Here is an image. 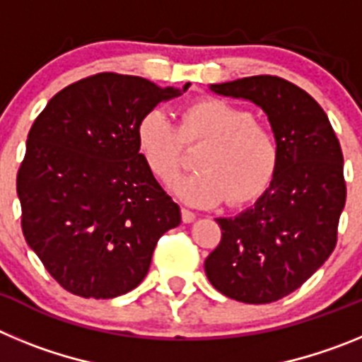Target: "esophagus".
<instances>
[{
    "label": "esophagus",
    "mask_w": 362,
    "mask_h": 362,
    "mask_svg": "<svg viewBox=\"0 0 362 362\" xmlns=\"http://www.w3.org/2000/svg\"><path fill=\"white\" fill-rule=\"evenodd\" d=\"M181 217H183L185 223H192V221L196 219V214L188 209H181Z\"/></svg>",
    "instance_id": "obj_1"
}]
</instances>
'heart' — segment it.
<instances>
[{"label":"heart","instance_id":"1","mask_svg":"<svg viewBox=\"0 0 362 362\" xmlns=\"http://www.w3.org/2000/svg\"><path fill=\"white\" fill-rule=\"evenodd\" d=\"M137 150L163 183H170L183 165V143H204L196 153L197 170L179 177L172 190L196 206H214L228 197L239 204L254 199L277 168L279 145L270 127L226 99L204 98L179 112L175 127L165 112L153 108L139 119Z\"/></svg>","mask_w":362,"mask_h":362}]
</instances>
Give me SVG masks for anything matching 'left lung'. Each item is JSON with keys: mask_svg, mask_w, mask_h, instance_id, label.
Wrapping results in <instances>:
<instances>
[{"mask_svg": "<svg viewBox=\"0 0 362 362\" xmlns=\"http://www.w3.org/2000/svg\"><path fill=\"white\" fill-rule=\"evenodd\" d=\"M264 110L279 145L270 187L252 206L219 217L221 243L204 261L216 290L248 305L292 293L334 252L346 201L343 152L321 105L277 76L210 85Z\"/></svg>", "mask_w": 362, "mask_h": 362, "instance_id": "8db88e82", "label": "left lung"}]
</instances>
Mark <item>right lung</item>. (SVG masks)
Instances as JSON below:
<instances>
[{
	"label": "right lung",
	"mask_w": 362,
	"mask_h": 362,
	"mask_svg": "<svg viewBox=\"0 0 362 362\" xmlns=\"http://www.w3.org/2000/svg\"><path fill=\"white\" fill-rule=\"evenodd\" d=\"M188 86L95 74L57 92L32 124L16 183L21 228L74 296L112 299L136 288L159 238L181 223L137 150L136 129Z\"/></svg>",
	"instance_id": "1"
}]
</instances>
